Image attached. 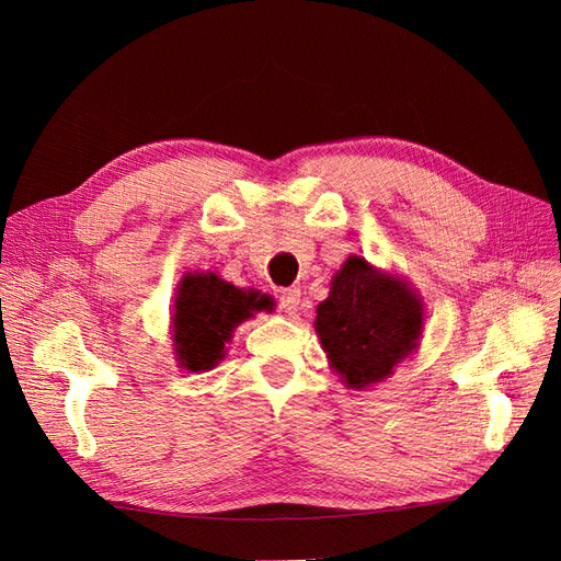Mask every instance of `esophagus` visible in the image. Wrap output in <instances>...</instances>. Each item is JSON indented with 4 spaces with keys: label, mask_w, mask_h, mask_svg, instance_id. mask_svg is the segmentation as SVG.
Here are the masks:
<instances>
[{
    "label": "esophagus",
    "mask_w": 561,
    "mask_h": 561,
    "mask_svg": "<svg viewBox=\"0 0 561 561\" xmlns=\"http://www.w3.org/2000/svg\"><path fill=\"white\" fill-rule=\"evenodd\" d=\"M299 297H301L299 287H285V290H280V295H278L280 309H283L287 316L297 313V309H299Z\"/></svg>",
    "instance_id": "34e87169"
}]
</instances>
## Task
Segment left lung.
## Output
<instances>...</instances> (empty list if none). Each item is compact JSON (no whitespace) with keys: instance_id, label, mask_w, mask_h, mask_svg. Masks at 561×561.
Returning a JSON list of instances; mask_svg holds the SVG:
<instances>
[{"instance_id":"left-lung-1","label":"left lung","mask_w":561,"mask_h":561,"mask_svg":"<svg viewBox=\"0 0 561 561\" xmlns=\"http://www.w3.org/2000/svg\"><path fill=\"white\" fill-rule=\"evenodd\" d=\"M423 318V297L410 280L351 254L318 304L313 328L342 383L367 390L416 353Z\"/></svg>"}]
</instances>
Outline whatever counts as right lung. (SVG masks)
Returning <instances> with one entry per match:
<instances>
[{
  "mask_svg": "<svg viewBox=\"0 0 561 561\" xmlns=\"http://www.w3.org/2000/svg\"><path fill=\"white\" fill-rule=\"evenodd\" d=\"M271 297L236 287L213 271L184 274L173 299V355L186 371H208L225 360L233 330L257 311H271Z\"/></svg>",
  "mask_w": 561,
  "mask_h": 561,
  "instance_id": "right-lung-1",
  "label": "right lung"
}]
</instances>
